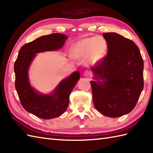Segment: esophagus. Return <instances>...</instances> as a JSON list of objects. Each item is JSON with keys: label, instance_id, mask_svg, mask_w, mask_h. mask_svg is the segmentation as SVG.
Segmentation results:
<instances>
[{"label": "esophagus", "instance_id": "34e87169", "mask_svg": "<svg viewBox=\"0 0 153 153\" xmlns=\"http://www.w3.org/2000/svg\"><path fill=\"white\" fill-rule=\"evenodd\" d=\"M84 75H85V76H87V77H91V74L89 71H85V73H84Z\"/></svg>", "mask_w": 153, "mask_h": 153}]
</instances>
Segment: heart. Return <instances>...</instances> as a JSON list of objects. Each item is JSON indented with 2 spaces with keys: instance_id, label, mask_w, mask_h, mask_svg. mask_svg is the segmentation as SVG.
<instances>
[{
  "instance_id": "1",
  "label": "heart",
  "mask_w": 153,
  "mask_h": 153,
  "mask_svg": "<svg viewBox=\"0 0 153 153\" xmlns=\"http://www.w3.org/2000/svg\"><path fill=\"white\" fill-rule=\"evenodd\" d=\"M106 51V41L102 37L86 38L74 44L71 49V54L77 60H85L94 64L102 59Z\"/></svg>"
}]
</instances>
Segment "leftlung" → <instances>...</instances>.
<instances>
[{
    "label": "left lung",
    "mask_w": 153,
    "mask_h": 153,
    "mask_svg": "<svg viewBox=\"0 0 153 153\" xmlns=\"http://www.w3.org/2000/svg\"><path fill=\"white\" fill-rule=\"evenodd\" d=\"M108 45L105 56L91 68L96 78L91 81L96 109L111 118L134 108L143 89V60L134 41L116 33H104Z\"/></svg>",
    "instance_id": "8db88e82"
}]
</instances>
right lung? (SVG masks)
Returning a JSON list of instances; mask_svg holds the SVG:
<instances>
[{"instance_id":"1","label":"right lung","mask_w":153,"mask_h":153,"mask_svg":"<svg viewBox=\"0 0 153 153\" xmlns=\"http://www.w3.org/2000/svg\"><path fill=\"white\" fill-rule=\"evenodd\" d=\"M68 37L58 33L44 35L23 45L14 63L15 87L22 106L42 119L56 118L66 111L70 95L79 79V72L75 71L64 79L51 95L39 94L29 82L28 68L36 53L59 49Z\"/></svg>"}]
</instances>
